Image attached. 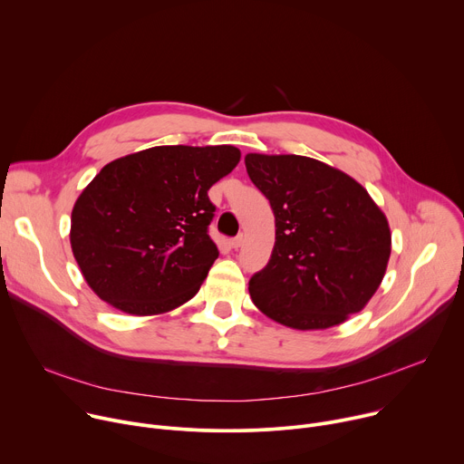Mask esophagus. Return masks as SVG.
Here are the masks:
<instances>
[{"mask_svg":"<svg viewBox=\"0 0 464 464\" xmlns=\"http://www.w3.org/2000/svg\"><path fill=\"white\" fill-rule=\"evenodd\" d=\"M244 244V237L242 235H238V237H235V238H231V247H235V249H238L240 246Z\"/></svg>","mask_w":464,"mask_h":464,"instance_id":"obj_1","label":"esophagus"}]
</instances>
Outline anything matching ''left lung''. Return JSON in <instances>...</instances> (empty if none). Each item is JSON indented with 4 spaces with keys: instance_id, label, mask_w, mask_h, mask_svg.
Instances as JSON below:
<instances>
[{
    "instance_id": "1",
    "label": "left lung",
    "mask_w": 464,
    "mask_h": 464,
    "mask_svg": "<svg viewBox=\"0 0 464 464\" xmlns=\"http://www.w3.org/2000/svg\"><path fill=\"white\" fill-rule=\"evenodd\" d=\"M244 161L276 217L272 256L249 279L255 306L297 330L334 326L360 312L391 255L387 218L369 192L304 156L247 154Z\"/></svg>"
}]
</instances>
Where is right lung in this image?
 Returning a JSON list of instances; mask_svg holds the SVG:
<instances>
[{
  "label": "right lung",
  "mask_w": 464,
  "mask_h": 464,
  "mask_svg": "<svg viewBox=\"0 0 464 464\" xmlns=\"http://www.w3.org/2000/svg\"><path fill=\"white\" fill-rule=\"evenodd\" d=\"M238 161L231 145H174L102 167L72 213V249L90 288L134 315L194 297L218 258L208 190Z\"/></svg>",
  "instance_id": "right-lung-1"
}]
</instances>
